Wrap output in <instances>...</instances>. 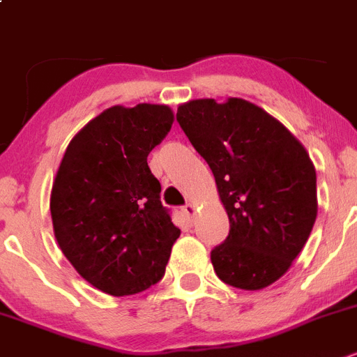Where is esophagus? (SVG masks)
<instances>
[{
	"label": "esophagus",
	"mask_w": 357,
	"mask_h": 357,
	"mask_svg": "<svg viewBox=\"0 0 357 357\" xmlns=\"http://www.w3.org/2000/svg\"><path fill=\"white\" fill-rule=\"evenodd\" d=\"M182 212L185 214V218L192 219V218H195V214H196V205L195 204H185L184 207H182Z\"/></svg>",
	"instance_id": "esophagus-1"
}]
</instances>
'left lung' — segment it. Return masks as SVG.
Returning a JSON list of instances; mask_svg holds the SVG:
<instances>
[{
  "label": "left lung",
  "instance_id": "obj_1",
  "mask_svg": "<svg viewBox=\"0 0 357 357\" xmlns=\"http://www.w3.org/2000/svg\"><path fill=\"white\" fill-rule=\"evenodd\" d=\"M214 173L230 234L211 251L227 285L260 290L292 266L317 219V173L305 146L269 113L243 99H198L176 111Z\"/></svg>",
  "mask_w": 357,
  "mask_h": 357
}]
</instances>
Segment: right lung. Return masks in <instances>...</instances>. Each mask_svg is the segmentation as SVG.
<instances>
[{
  "mask_svg": "<svg viewBox=\"0 0 357 357\" xmlns=\"http://www.w3.org/2000/svg\"><path fill=\"white\" fill-rule=\"evenodd\" d=\"M172 123L168 106L109 107L68 143L52 184V227L61 251L109 296H132L161 281L181 235L146 162Z\"/></svg>",
  "mask_w": 357,
  "mask_h": 357,
  "instance_id": "obj_1",
  "label": "right lung"
}]
</instances>
